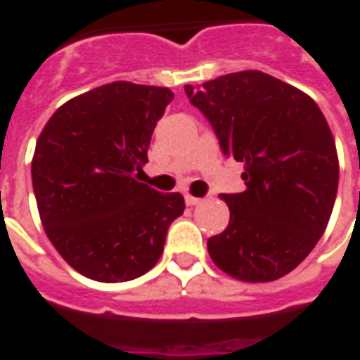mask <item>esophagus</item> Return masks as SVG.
Wrapping results in <instances>:
<instances>
[{
  "label": "esophagus",
  "mask_w": 360,
  "mask_h": 360,
  "mask_svg": "<svg viewBox=\"0 0 360 360\" xmlns=\"http://www.w3.org/2000/svg\"><path fill=\"white\" fill-rule=\"evenodd\" d=\"M200 198H193V195H186V205H200Z\"/></svg>",
  "instance_id": "esophagus-1"
}]
</instances>
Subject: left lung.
Segmentation results:
<instances>
[{
  "label": "left lung",
  "mask_w": 360,
  "mask_h": 360,
  "mask_svg": "<svg viewBox=\"0 0 360 360\" xmlns=\"http://www.w3.org/2000/svg\"><path fill=\"white\" fill-rule=\"evenodd\" d=\"M221 151L244 165L246 190L223 193L229 226L211 236L217 267L234 279L275 281L312 252L335 203V141L318 104L262 71L184 86Z\"/></svg>",
  "instance_id": "left-lung-1"
}]
</instances>
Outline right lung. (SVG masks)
<instances>
[{"label": "right lung", "instance_id": "obj_1", "mask_svg": "<svg viewBox=\"0 0 360 360\" xmlns=\"http://www.w3.org/2000/svg\"><path fill=\"white\" fill-rule=\"evenodd\" d=\"M172 98L165 86H96L60 106L38 137L30 172L42 225L89 279L122 283L147 274L170 223L184 213L180 193H160L133 176Z\"/></svg>", "mask_w": 360, "mask_h": 360}]
</instances>
